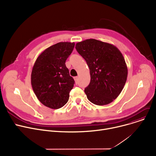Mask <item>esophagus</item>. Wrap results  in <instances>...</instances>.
Wrapping results in <instances>:
<instances>
[{
    "mask_svg": "<svg viewBox=\"0 0 156 156\" xmlns=\"http://www.w3.org/2000/svg\"><path fill=\"white\" fill-rule=\"evenodd\" d=\"M75 82H76V83H78V76L75 77Z\"/></svg>",
    "mask_w": 156,
    "mask_h": 156,
    "instance_id": "esophagus-1",
    "label": "esophagus"
}]
</instances>
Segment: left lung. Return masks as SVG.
<instances>
[{"label":"left lung","instance_id":"left-lung-1","mask_svg":"<svg viewBox=\"0 0 156 156\" xmlns=\"http://www.w3.org/2000/svg\"><path fill=\"white\" fill-rule=\"evenodd\" d=\"M75 48L90 69V82L85 89L87 99L98 105L110 104L119 96L127 80L123 55L116 46L95 39L78 42Z\"/></svg>","mask_w":156,"mask_h":156}]
</instances>
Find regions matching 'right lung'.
Segmentation results:
<instances>
[{"label":"right lung","mask_w":156,"mask_h":156,"mask_svg":"<svg viewBox=\"0 0 156 156\" xmlns=\"http://www.w3.org/2000/svg\"><path fill=\"white\" fill-rule=\"evenodd\" d=\"M74 47V42L54 44L41 53L34 63L31 86L37 99L46 107L59 109L69 100L75 81L65 62Z\"/></svg>","instance_id":"obj_1"}]
</instances>
